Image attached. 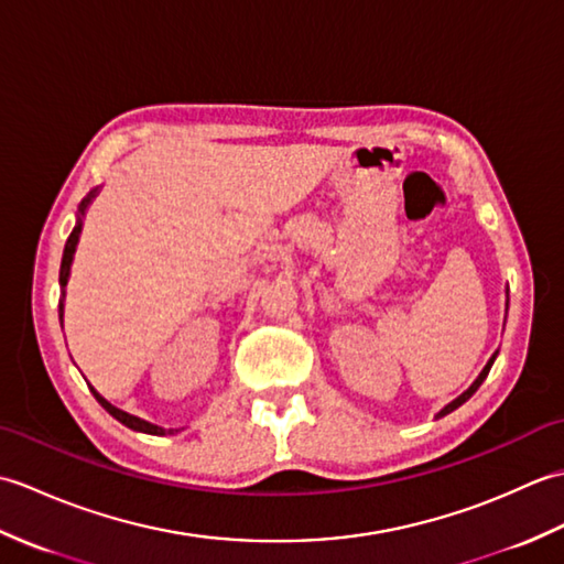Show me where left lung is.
<instances>
[{"mask_svg": "<svg viewBox=\"0 0 564 564\" xmlns=\"http://www.w3.org/2000/svg\"><path fill=\"white\" fill-rule=\"evenodd\" d=\"M495 358H497V354H495L492 358H489V361H487V366L482 368V373H480V376H477V380L473 382V386H470V388H467V390H465L463 394H458V398H455L453 402H448L446 406H443V410L438 412V416H443V414H448V412H453V410H455V406H460V404H463V402H465L467 398H473V392H475L477 388H480V386H482V380L487 378V373H489V368H492V364H495Z\"/></svg>", "mask_w": 564, "mask_h": 564, "instance_id": "1", "label": "left lung"}]
</instances>
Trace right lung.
Listing matches in <instances>:
<instances>
[{
  "label": "right lung",
  "mask_w": 564,
  "mask_h": 564,
  "mask_svg": "<svg viewBox=\"0 0 564 564\" xmlns=\"http://www.w3.org/2000/svg\"><path fill=\"white\" fill-rule=\"evenodd\" d=\"M94 198V191L91 194L82 200V206H79V213H84V208L89 206V200ZM79 232H82V220H77V225H75V230L69 232V237H67V242H65V251H63V263H59V289H63V293H65V285H67V275H69V263H72V254H75V247H77V239H79ZM59 317H63V297H59ZM91 392H94V398L99 400V404L104 406L106 412H109L111 416H116L118 422L121 424H126L128 429H135V431H145V434H158V436H162V434H172L174 429H164V426H158V424H152V422H148V419H140V416H135V414H128V412H123V410H118V406H113L109 400H104L101 394L91 388Z\"/></svg>",
  "instance_id": "add662e5"
}]
</instances>
